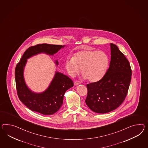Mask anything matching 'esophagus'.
Segmentation results:
<instances>
[{"mask_svg": "<svg viewBox=\"0 0 148 148\" xmlns=\"http://www.w3.org/2000/svg\"><path fill=\"white\" fill-rule=\"evenodd\" d=\"M79 82H78V81H76V82H74V85H79Z\"/></svg>", "mask_w": 148, "mask_h": 148, "instance_id": "1", "label": "esophagus"}]
</instances>
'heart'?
Listing matches in <instances>:
<instances>
[{
	"label": "heart",
	"instance_id": "1",
	"mask_svg": "<svg viewBox=\"0 0 148 148\" xmlns=\"http://www.w3.org/2000/svg\"><path fill=\"white\" fill-rule=\"evenodd\" d=\"M109 63V57L105 53L87 48L77 53L74 57L68 58L65 66L72 76L76 75L82 69L84 79L95 83L105 75Z\"/></svg>",
	"mask_w": 148,
	"mask_h": 148
}]
</instances>
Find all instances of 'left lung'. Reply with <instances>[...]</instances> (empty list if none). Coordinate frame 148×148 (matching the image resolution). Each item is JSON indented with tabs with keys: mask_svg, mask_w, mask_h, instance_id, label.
<instances>
[{
	"mask_svg": "<svg viewBox=\"0 0 148 148\" xmlns=\"http://www.w3.org/2000/svg\"><path fill=\"white\" fill-rule=\"evenodd\" d=\"M110 68L101 79L86 85L85 102L95 113L104 114L117 108L127 95L132 71L129 61L118 47L110 43Z\"/></svg>",
	"mask_w": 148,
	"mask_h": 148,
	"instance_id": "obj_1",
	"label": "left lung"
}]
</instances>
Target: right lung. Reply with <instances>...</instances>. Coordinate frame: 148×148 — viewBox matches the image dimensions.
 <instances>
[{
	"instance_id": "1",
	"label": "right lung",
	"mask_w": 148,
	"mask_h": 148,
	"mask_svg": "<svg viewBox=\"0 0 148 148\" xmlns=\"http://www.w3.org/2000/svg\"><path fill=\"white\" fill-rule=\"evenodd\" d=\"M64 46L39 44L30 47L26 50L15 68L16 88L20 100L29 110L43 115H51L57 112L63 102L65 92L73 86L69 77L59 72H55L49 86L41 93L31 91L24 79L23 71L27 59L38 53L53 55ZM55 64L58 62L55 61Z\"/></svg>"
}]
</instances>
